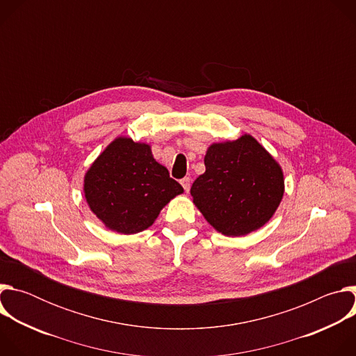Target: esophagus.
I'll use <instances>...</instances> for the list:
<instances>
[{
    "label": "esophagus",
    "instance_id": "34e87169",
    "mask_svg": "<svg viewBox=\"0 0 356 356\" xmlns=\"http://www.w3.org/2000/svg\"><path fill=\"white\" fill-rule=\"evenodd\" d=\"M180 183H181V186H183L184 191H188V190H190V177H184V179H181V180H180Z\"/></svg>",
    "mask_w": 356,
    "mask_h": 356
}]
</instances>
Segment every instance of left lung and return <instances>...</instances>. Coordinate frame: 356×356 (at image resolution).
<instances>
[{"label": "left lung", "instance_id": "left-lung-1", "mask_svg": "<svg viewBox=\"0 0 356 356\" xmlns=\"http://www.w3.org/2000/svg\"><path fill=\"white\" fill-rule=\"evenodd\" d=\"M206 172L193 186V202L207 222L227 236H242L264 227L284 193L280 165L253 136L213 143Z\"/></svg>", "mask_w": 356, "mask_h": 356}]
</instances>
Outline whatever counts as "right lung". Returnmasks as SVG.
Listing matches in <instances>:
<instances>
[{
  "label": "right lung",
  "mask_w": 356,
  "mask_h": 356,
  "mask_svg": "<svg viewBox=\"0 0 356 356\" xmlns=\"http://www.w3.org/2000/svg\"><path fill=\"white\" fill-rule=\"evenodd\" d=\"M183 187L152 155L150 146L131 138L114 139L84 176V195L90 210L120 234L149 228L161 210Z\"/></svg>",
  "instance_id": "obj_1"
}]
</instances>
